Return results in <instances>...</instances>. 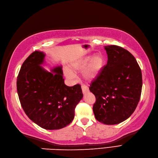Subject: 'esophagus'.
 Returning a JSON list of instances; mask_svg holds the SVG:
<instances>
[{"instance_id": "obj_1", "label": "esophagus", "mask_w": 158, "mask_h": 158, "mask_svg": "<svg viewBox=\"0 0 158 158\" xmlns=\"http://www.w3.org/2000/svg\"><path fill=\"white\" fill-rule=\"evenodd\" d=\"M81 89H82V91L83 94H85L86 93H87L89 91V88L87 86L85 85H83L81 86Z\"/></svg>"}]
</instances>
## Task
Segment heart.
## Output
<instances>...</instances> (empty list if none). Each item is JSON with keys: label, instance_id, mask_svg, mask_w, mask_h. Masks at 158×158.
Wrapping results in <instances>:
<instances>
[{"label": "heart", "instance_id": "obj_1", "mask_svg": "<svg viewBox=\"0 0 158 158\" xmlns=\"http://www.w3.org/2000/svg\"><path fill=\"white\" fill-rule=\"evenodd\" d=\"M104 64V59L101 54H96L92 56H87L80 60L73 66V69L76 71L84 69L82 73L83 79L88 81H92L98 77L102 71ZM65 75L69 80H73L75 75L73 72L66 71Z\"/></svg>", "mask_w": 158, "mask_h": 158}]
</instances>
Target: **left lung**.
I'll list each match as a JSON object with an SVG mask.
<instances>
[{
	"label": "left lung",
	"mask_w": 158,
	"mask_h": 158,
	"mask_svg": "<svg viewBox=\"0 0 158 158\" xmlns=\"http://www.w3.org/2000/svg\"><path fill=\"white\" fill-rule=\"evenodd\" d=\"M107 63L90 85L95 96L93 107L96 119L106 125L118 124L134 112L142 88L141 69L128 51L116 45L105 46Z\"/></svg>",
	"instance_id": "1"
}]
</instances>
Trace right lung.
Here are the masks:
<instances>
[{"mask_svg":"<svg viewBox=\"0 0 158 158\" xmlns=\"http://www.w3.org/2000/svg\"><path fill=\"white\" fill-rule=\"evenodd\" d=\"M44 58L43 52L36 51L24 61L17 77V93L31 120L43 129H59L72 122L83 95L80 85L64 84L62 66L51 72L44 69Z\"/></svg>","mask_w":158,"mask_h":158,"instance_id":"add662e5","label":"right lung"}]
</instances>
